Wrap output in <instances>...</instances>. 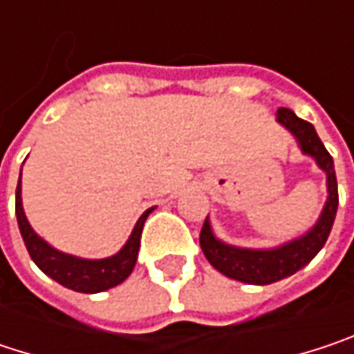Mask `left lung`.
I'll use <instances>...</instances> for the list:
<instances>
[{
    "label": "left lung",
    "mask_w": 354,
    "mask_h": 354,
    "mask_svg": "<svg viewBox=\"0 0 354 354\" xmlns=\"http://www.w3.org/2000/svg\"><path fill=\"white\" fill-rule=\"evenodd\" d=\"M277 120L297 139L301 151L306 156H312L316 164L326 172L328 201L322 209V215L316 221V225L308 234H304L301 238L293 242H287L283 246L270 248V250H248V248L230 246L215 238L209 217L205 219L203 230H201L203 254L207 256L211 266H215L221 274L248 283V285H270L304 268L326 244L334 217H336V209H338V184H336L334 162H332V156L326 151L324 143L319 141L314 124L299 118L289 108H279Z\"/></svg>",
    "instance_id": "left-lung-1"
}]
</instances>
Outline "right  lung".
<instances>
[{"mask_svg":"<svg viewBox=\"0 0 354 354\" xmlns=\"http://www.w3.org/2000/svg\"><path fill=\"white\" fill-rule=\"evenodd\" d=\"M20 178H22V170H20ZM151 211H153V207L147 209L139 217V221L133 227L131 238L127 240L124 246L120 248V252H116L114 256H108V258H100V260H86V258H77V256L59 252L53 246H48L40 236H36L35 230L30 227V223L24 215V209H22V186H20V182L16 188L18 227H20L22 240L26 244L30 258L35 260V264L44 274H48L59 285L73 289L77 293L106 291L110 287L120 285L133 272L135 262H137V254H139V244H141L143 223Z\"/></svg>","mask_w":354,"mask_h":354,"instance_id":"right-lung-1","label":"right lung"}]
</instances>
